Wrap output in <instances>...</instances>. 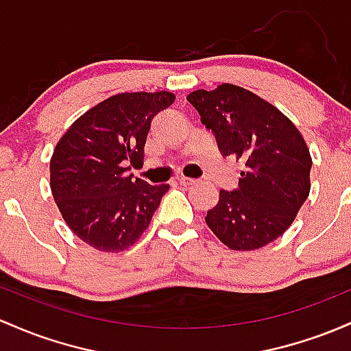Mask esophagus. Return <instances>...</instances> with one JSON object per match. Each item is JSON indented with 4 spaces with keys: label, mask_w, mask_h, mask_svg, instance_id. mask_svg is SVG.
Returning <instances> with one entry per match:
<instances>
[{
    "label": "esophagus",
    "mask_w": 351,
    "mask_h": 351,
    "mask_svg": "<svg viewBox=\"0 0 351 351\" xmlns=\"http://www.w3.org/2000/svg\"><path fill=\"white\" fill-rule=\"evenodd\" d=\"M176 182H178L180 184H183V186H190V184L196 183V180L186 178V176H178V178H176Z\"/></svg>",
    "instance_id": "1"
}]
</instances>
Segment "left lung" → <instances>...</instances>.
Segmentation results:
<instances>
[{"instance_id": "obj_1", "label": "left lung", "mask_w": 351, "mask_h": 351, "mask_svg": "<svg viewBox=\"0 0 351 351\" xmlns=\"http://www.w3.org/2000/svg\"><path fill=\"white\" fill-rule=\"evenodd\" d=\"M223 156L243 160L238 188L221 190L205 221L221 243L248 252L287 232L310 193L311 156L278 108L237 84L188 95Z\"/></svg>"}]
</instances>
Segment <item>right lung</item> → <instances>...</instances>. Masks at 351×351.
Wrapping results in <instances>:
<instances>
[{"label": "right lung", "mask_w": 351, "mask_h": 351, "mask_svg": "<svg viewBox=\"0 0 351 351\" xmlns=\"http://www.w3.org/2000/svg\"><path fill=\"white\" fill-rule=\"evenodd\" d=\"M175 101L169 91L119 93L80 117L58 141L49 184L73 233L99 252L118 253L143 234L169 184L128 175L143 167L152 119Z\"/></svg>", "instance_id": "obj_1"}]
</instances>
